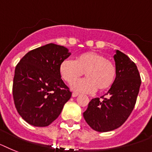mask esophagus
Segmentation results:
<instances>
[{
	"label": "esophagus",
	"instance_id": "1",
	"mask_svg": "<svg viewBox=\"0 0 152 152\" xmlns=\"http://www.w3.org/2000/svg\"><path fill=\"white\" fill-rule=\"evenodd\" d=\"M79 96V93H77V92H72V97H76V96Z\"/></svg>",
	"mask_w": 152,
	"mask_h": 152
}]
</instances>
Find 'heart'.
I'll list each match as a JSON object with an SVG mask.
<instances>
[{
	"mask_svg": "<svg viewBox=\"0 0 152 152\" xmlns=\"http://www.w3.org/2000/svg\"><path fill=\"white\" fill-rule=\"evenodd\" d=\"M59 72L63 80L72 84L85 72L86 79L73 84L72 88L79 92H100L113 86L116 78V67L113 61L101 53L87 51L75 58L74 62L65 60L61 62Z\"/></svg>",
	"mask_w": 152,
	"mask_h": 152,
	"instance_id": "b5f03b06",
	"label": "heart"
}]
</instances>
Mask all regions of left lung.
Listing matches in <instances>:
<instances>
[{"label": "left lung", "mask_w": 152, "mask_h": 152, "mask_svg": "<svg viewBox=\"0 0 152 152\" xmlns=\"http://www.w3.org/2000/svg\"><path fill=\"white\" fill-rule=\"evenodd\" d=\"M116 78L106 94L92 99L83 113L87 124L100 132L118 129L127 120L136 102L141 77L135 63L119 50L114 55ZM106 97H104V96Z\"/></svg>", "instance_id": "8db88e82"}]
</instances>
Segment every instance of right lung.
<instances>
[{
	"label": "right lung",
	"instance_id": "obj_1",
	"mask_svg": "<svg viewBox=\"0 0 152 152\" xmlns=\"http://www.w3.org/2000/svg\"><path fill=\"white\" fill-rule=\"evenodd\" d=\"M63 46L49 43L30 50L15 68L13 96L27 123L45 127L56 120L72 92L61 79L59 66L70 56Z\"/></svg>",
	"mask_w": 152,
	"mask_h": 152
}]
</instances>
